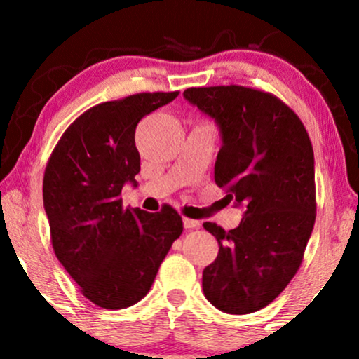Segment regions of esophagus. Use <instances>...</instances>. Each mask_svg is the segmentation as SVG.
<instances>
[{
  "instance_id": "esophagus-1",
  "label": "esophagus",
  "mask_w": 359,
  "mask_h": 359,
  "mask_svg": "<svg viewBox=\"0 0 359 359\" xmlns=\"http://www.w3.org/2000/svg\"><path fill=\"white\" fill-rule=\"evenodd\" d=\"M184 228L185 229H194V228H199L201 222L196 221V219H191V217H184Z\"/></svg>"
}]
</instances>
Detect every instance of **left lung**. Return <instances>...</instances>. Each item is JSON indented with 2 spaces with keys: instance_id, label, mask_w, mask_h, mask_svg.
<instances>
[{
  "instance_id": "obj_1",
  "label": "left lung",
  "mask_w": 359,
  "mask_h": 359,
  "mask_svg": "<svg viewBox=\"0 0 359 359\" xmlns=\"http://www.w3.org/2000/svg\"><path fill=\"white\" fill-rule=\"evenodd\" d=\"M184 96L219 123L214 182L228 203L245 205L229 231L204 222L219 245L203 271L204 295L228 314H250L282 294L304 259L316 222L311 138L294 109L266 90L229 84Z\"/></svg>"
}]
</instances>
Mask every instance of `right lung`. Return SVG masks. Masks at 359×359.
<instances>
[{
    "mask_svg": "<svg viewBox=\"0 0 359 359\" xmlns=\"http://www.w3.org/2000/svg\"><path fill=\"white\" fill-rule=\"evenodd\" d=\"M177 96L179 90L138 93L93 106L62 133L45 167L53 253L81 294L102 309H125L145 297L184 231L172 205L131 211L121 199L123 185L140 172L137 125Z\"/></svg>",
    "mask_w": 359,
    "mask_h": 359,
    "instance_id": "1",
    "label": "right lung"
}]
</instances>
